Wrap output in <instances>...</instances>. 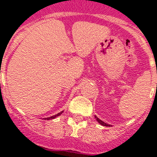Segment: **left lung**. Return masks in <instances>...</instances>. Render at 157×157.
<instances>
[{
    "instance_id": "left-lung-1",
    "label": "left lung",
    "mask_w": 157,
    "mask_h": 157,
    "mask_svg": "<svg viewBox=\"0 0 157 157\" xmlns=\"http://www.w3.org/2000/svg\"><path fill=\"white\" fill-rule=\"evenodd\" d=\"M94 117H95L96 120H97V121H98L100 124H102V125H103V126H110V124H107V123H105V122H103V121H101V120L99 119V118H98V117H96V116H94Z\"/></svg>"
}]
</instances>
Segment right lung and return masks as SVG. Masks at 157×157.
Returning a JSON list of instances; mask_svg holds the SVG:
<instances>
[{
    "label": "right lung",
    "instance_id": "add662e5",
    "mask_svg": "<svg viewBox=\"0 0 157 157\" xmlns=\"http://www.w3.org/2000/svg\"><path fill=\"white\" fill-rule=\"evenodd\" d=\"M63 112H59V113H58V114L54 115V116H52V117H47V118H45V120H51V119H54V118H55V117H59V116H60V115H61L62 113H63Z\"/></svg>",
    "mask_w": 157,
    "mask_h": 157
}]
</instances>
